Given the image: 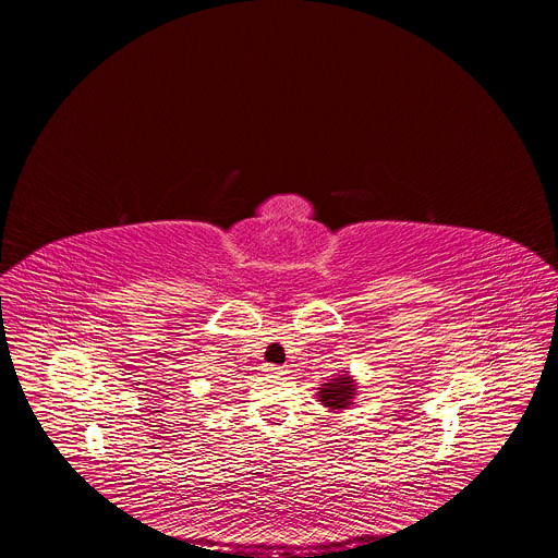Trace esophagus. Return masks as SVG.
<instances>
[{
	"mask_svg": "<svg viewBox=\"0 0 558 558\" xmlns=\"http://www.w3.org/2000/svg\"><path fill=\"white\" fill-rule=\"evenodd\" d=\"M265 373H269V375H282L284 373V368L282 366H278V364H265V368H263Z\"/></svg>",
	"mask_w": 558,
	"mask_h": 558,
	"instance_id": "34e87169",
	"label": "esophagus"
}]
</instances>
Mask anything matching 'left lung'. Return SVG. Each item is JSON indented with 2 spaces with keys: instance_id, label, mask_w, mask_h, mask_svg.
<instances>
[{
  "instance_id": "8db88e82",
  "label": "left lung",
  "mask_w": 558,
  "mask_h": 558,
  "mask_svg": "<svg viewBox=\"0 0 558 558\" xmlns=\"http://www.w3.org/2000/svg\"><path fill=\"white\" fill-rule=\"evenodd\" d=\"M355 395H357L355 379L349 373L338 375L336 379L323 384V388H317V397H320V402L336 413L349 409L355 400Z\"/></svg>"
}]
</instances>
